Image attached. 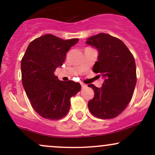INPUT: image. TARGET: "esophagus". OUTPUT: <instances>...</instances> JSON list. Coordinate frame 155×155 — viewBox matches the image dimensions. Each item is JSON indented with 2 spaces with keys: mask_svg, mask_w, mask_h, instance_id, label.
Wrapping results in <instances>:
<instances>
[{
  "mask_svg": "<svg viewBox=\"0 0 155 155\" xmlns=\"http://www.w3.org/2000/svg\"><path fill=\"white\" fill-rule=\"evenodd\" d=\"M81 88H82V89H84V88L87 87V85L81 83Z\"/></svg>",
  "mask_w": 155,
  "mask_h": 155,
  "instance_id": "34e87169",
  "label": "esophagus"
}]
</instances>
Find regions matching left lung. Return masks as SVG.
<instances>
[{"label":"left lung","instance_id":"1","mask_svg":"<svg viewBox=\"0 0 155 155\" xmlns=\"http://www.w3.org/2000/svg\"><path fill=\"white\" fill-rule=\"evenodd\" d=\"M86 44L98 51L92 71L104 79L100 88L88 85L95 93L88 102L89 110L98 118H114L125 109L133 97L136 84L134 58L120 39L106 33L92 35Z\"/></svg>","mask_w":155,"mask_h":155}]
</instances>
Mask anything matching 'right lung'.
Segmentation results:
<instances>
[{
  "instance_id": "1",
  "label": "right lung",
  "mask_w": 155,
  "mask_h": 155,
  "mask_svg": "<svg viewBox=\"0 0 155 155\" xmlns=\"http://www.w3.org/2000/svg\"><path fill=\"white\" fill-rule=\"evenodd\" d=\"M78 38L63 40L47 34L35 38L21 61L22 81L33 109L44 118L57 120L67 114L70 99L81 90L78 82L60 81L54 72L61 67L67 51Z\"/></svg>"
}]
</instances>
